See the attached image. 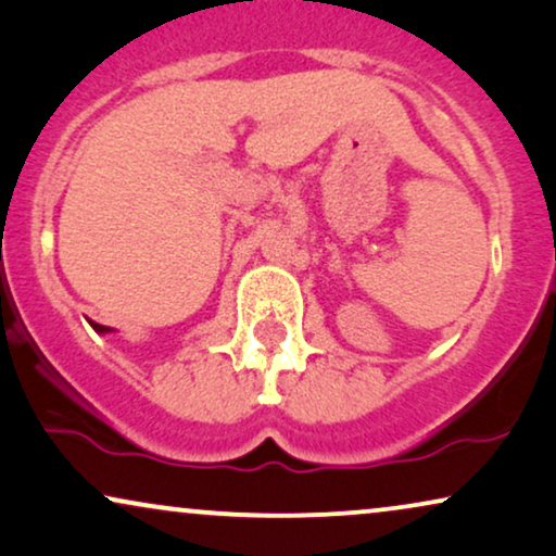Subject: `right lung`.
<instances>
[{
  "label": "right lung",
  "instance_id": "right-lung-1",
  "mask_svg": "<svg viewBox=\"0 0 556 556\" xmlns=\"http://www.w3.org/2000/svg\"><path fill=\"white\" fill-rule=\"evenodd\" d=\"M89 323H91V320H89ZM91 328H94L97 333H110V330H112V328H108V326H100V323H91Z\"/></svg>",
  "mask_w": 556,
  "mask_h": 556
}]
</instances>
